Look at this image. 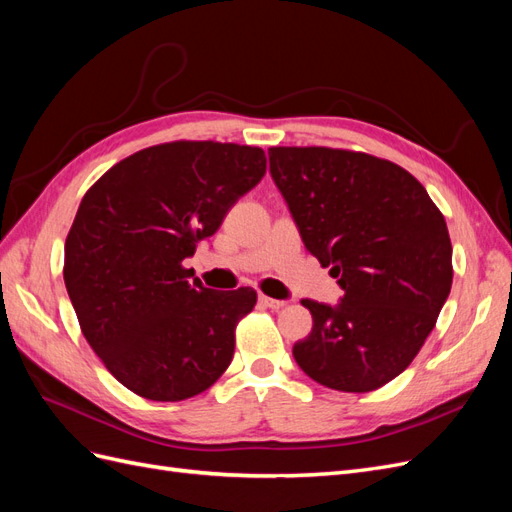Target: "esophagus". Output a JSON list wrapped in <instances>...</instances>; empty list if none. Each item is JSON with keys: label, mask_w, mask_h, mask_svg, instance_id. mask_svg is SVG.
<instances>
[{"label": "esophagus", "mask_w": 512, "mask_h": 512, "mask_svg": "<svg viewBox=\"0 0 512 512\" xmlns=\"http://www.w3.org/2000/svg\"><path fill=\"white\" fill-rule=\"evenodd\" d=\"M258 301H260V305H262V307H269V309H282V307L286 305V301L271 299V297H267V294H260Z\"/></svg>", "instance_id": "34e87169"}]
</instances>
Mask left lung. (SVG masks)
<instances>
[{"label":"left lung","mask_w":512,"mask_h":512,"mask_svg":"<svg viewBox=\"0 0 512 512\" xmlns=\"http://www.w3.org/2000/svg\"><path fill=\"white\" fill-rule=\"evenodd\" d=\"M269 164L305 247L344 290L335 307L301 301L314 327L294 361L329 389L376 391L414 361L451 292L444 215L406 168L363 151L271 147Z\"/></svg>","instance_id":"left-lung-1"}]
</instances>
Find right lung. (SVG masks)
Returning <instances> with one entry per match:
<instances>
[{
    "label": "right lung",
    "mask_w": 512,
    "mask_h": 512,
    "mask_svg": "<svg viewBox=\"0 0 512 512\" xmlns=\"http://www.w3.org/2000/svg\"><path fill=\"white\" fill-rule=\"evenodd\" d=\"M265 173L260 147L173 141L117 162L83 196L64 282L87 344L132 393L183 401L230 365L256 290L205 288L183 260Z\"/></svg>",
    "instance_id": "1"
}]
</instances>
